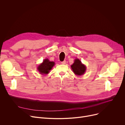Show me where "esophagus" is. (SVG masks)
<instances>
[{
    "instance_id": "1",
    "label": "esophagus",
    "mask_w": 125,
    "mask_h": 125,
    "mask_svg": "<svg viewBox=\"0 0 125 125\" xmlns=\"http://www.w3.org/2000/svg\"><path fill=\"white\" fill-rule=\"evenodd\" d=\"M65 63H66V61L65 60H64L61 62V64H65Z\"/></svg>"
}]
</instances>
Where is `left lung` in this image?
I'll list each match as a JSON object with an SVG mask.
<instances>
[{"mask_svg": "<svg viewBox=\"0 0 125 125\" xmlns=\"http://www.w3.org/2000/svg\"><path fill=\"white\" fill-rule=\"evenodd\" d=\"M71 69L73 73L77 76H81L84 74L86 71V66L82 63L80 59H75L74 63L71 65Z\"/></svg>", "mask_w": 125, "mask_h": 125, "instance_id": "obj_1", "label": "left lung"}]
</instances>
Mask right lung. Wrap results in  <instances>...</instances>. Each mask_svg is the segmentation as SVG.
I'll use <instances>...</instances> for the list:
<instances>
[{
  "label": "right lung",
  "mask_w": 125,
  "mask_h": 125,
  "mask_svg": "<svg viewBox=\"0 0 125 125\" xmlns=\"http://www.w3.org/2000/svg\"><path fill=\"white\" fill-rule=\"evenodd\" d=\"M55 64L54 61H50L48 58L44 59L43 62L39 64L37 69L41 74H48Z\"/></svg>",
  "instance_id": "obj_1"
}]
</instances>
